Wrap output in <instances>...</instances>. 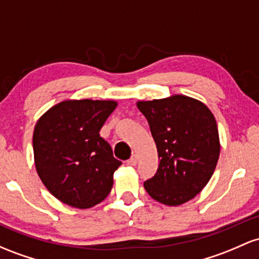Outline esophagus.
<instances>
[{"mask_svg": "<svg viewBox=\"0 0 259 259\" xmlns=\"http://www.w3.org/2000/svg\"><path fill=\"white\" fill-rule=\"evenodd\" d=\"M126 163L129 164V166H136V163H138V157H136V155L132 156V157L126 161Z\"/></svg>", "mask_w": 259, "mask_h": 259, "instance_id": "1", "label": "esophagus"}]
</instances>
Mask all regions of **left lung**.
I'll list each match as a JSON object with an SVG mask.
<instances>
[{
  "label": "left lung",
  "instance_id": "8db88e82",
  "mask_svg": "<svg viewBox=\"0 0 259 259\" xmlns=\"http://www.w3.org/2000/svg\"><path fill=\"white\" fill-rule=\"evenodd\" d=\"M158 153V168L144 183L152 199L168 206L192 200L211 178L220 155L215 116L203 102L183 95L138 101Z\"/></svg>",
  "mask_w": 259,
  "mask_h": 259
}]
</instances>
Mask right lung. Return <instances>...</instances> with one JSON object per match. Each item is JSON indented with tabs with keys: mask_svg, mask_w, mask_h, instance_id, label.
Wrapping results in <instances>:
<instances>
[{
	"mask_svg": "<svg viewBox=\"0 0 259 259\" xmlns=\"http://www.w3.org/2000/svg\"><path fill=\"white\" fill-rule=\"evenodd\" d=\"M115 101L66 99L48 109L33 133L34 163L47 189L61 203L90 209L103 201L121 162L99 132Z\"/></svg>",
	"mask_w": 259,
	"mask_h": 259,
	"instance_id": "obj_1",
	"label": "right lung"
}]
</instances>
